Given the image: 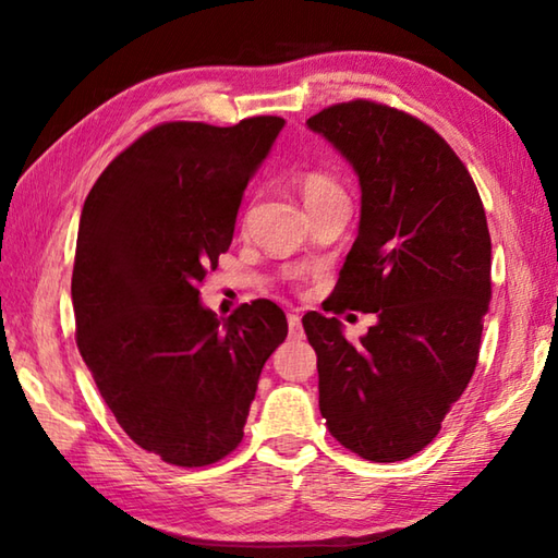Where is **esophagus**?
<instances>
[{"instance_id":"34e87169","label":"esophagus","mask_w":558,"mask_h":558,"mask_svg":"<svg viewBox=\"0 0 558 558\" xmlns=\"http://www.w3.org/2000/svg\"><path fill=\"white\" fill-rule=\"evenodd\" d=\"M288 327H290V337H302V323H300V315L290 313V315H288Z\"/></svg>"}]
</instances>
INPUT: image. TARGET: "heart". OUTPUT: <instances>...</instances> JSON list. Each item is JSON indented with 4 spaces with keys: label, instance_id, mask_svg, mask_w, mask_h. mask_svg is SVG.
Listing matches in <instances>:
<instances>
[{
    "label": "heart",
    "instance_id": "heart-1",
    "mask_svg": "<svg viewBox=\"0 0 558 558\" xmlns=\"http://www.w3.org/2000/svg\"><path fill=\"white\" fill-rule=\"evenodd\" d=\"M337 192H342V189H339L327 174L310 172V174L302 177V196H305V202L323 199V196L337 194Z\"/></svg>",
    "mask_w": 558,
    "mask_h": 558
}]
</instances>
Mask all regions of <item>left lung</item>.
I'll list each match as a JSON object with an SVG mask.
<instances>
[{"label": "left lung", "instance_id": "left-lung-1", "mask_svg": "<svg viewBox=\"0 0 558 558\" xmlns=\"http://www.w3.org/2000/svg\"><path fill=\"white\" fill-rule=\"evenodd\" d=\"M362 189L359 233L332 292V313H374L349 342L337 317L307 313L319 411L356 456L396 462L438 436L475 372L493 295V243L477 186L426 122L372 100L307 120Z\"/></svg>", "mask_w": 558, "mask_h": 558}]
</instances>
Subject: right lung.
Returning a JSON list of instances; mask_svg holds the SVG:
<instances>
[{
  "label": "right lung",
  "mask_w": 558,
  "mask_h": 558,
  "mask_svg": "<svg viewBox=\"0 0 558 558\" xmlns=\"http://www.w3.org/2000/svg\"><path fill=\"white\" fill-rule=\"evenodd\" d=\"M282 125L165 122L112 159L83 204L75 342L120 428L169 465L204 468L235 450L263 364L288 337L276 302L219 319L199 298Z\"/></svg>",
  "instance_id": "add662e5"
}]
</instances>
